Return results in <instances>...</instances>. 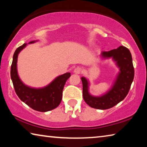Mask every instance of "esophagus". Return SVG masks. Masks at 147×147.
Wrapping results in <instances>:
<instances>
[{
	"label": "esophagus",
	"instance_id": "34e87169",
	"mask_svg": "<svg viewBox=\"0 0 147 147\" xmlns=\"http://www.w3.org/2000/svg\"><path fill=\"white\" fill-rule=\"evenodd\" d=\"M82 69L81 67H77L74 69V73L76 74H80L82 72Z\"/></svg>",
	"mask_w": 147,
	"mask_h": 147
}]
</instances>
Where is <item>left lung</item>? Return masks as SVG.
<instances>
[{"instance_id":"obj_1","label":"left lung","mask_w":147,"mask_h":147,"mask_svg":"<svg viewBox=\"0 0 147 147\" xmlns=\"http://www.w3.org/2000/svg\"><path fill=\"white\" fill-rule=\"evenodd\" d=\"M103 58H112L120 69L116 80L108 93L100 96H93L89 93V83L87 79L82 77L83 86V98L91 108L107 109L115 106L127 95L134 77V68L132 58L129 50L120 46L116 49L103 51L101 53Z\"/></svg>"}]
</instances>
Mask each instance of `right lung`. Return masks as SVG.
<instances>
[{
  "label": "right lung",
  "instance_id": "add662e5",
  "mask_svg": "<svg viewBox=\"0 0 147 147\" xmlns=\"http://www.w3.org/2000/svg\"><path fill=\"white\" fill-rule=\"evenodd\" d=\"M35 43V41L29 43ZM26 46V43L20 46L15 51L11 65V78L17 96L21 100L34 110L45 112L57 108L62 98V92L65 84L71 76L67 73L57 77L48 86L36 89L27 86L22 82L17 74V61L19 53Z\"/></svg>",
  "mask_w": 147,
  "mask_h": 147
}]
</instances>
